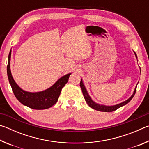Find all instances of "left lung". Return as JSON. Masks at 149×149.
Wrapping results in <instances>:
<instances>
[{
    "label": "left lung",
    "mask_w": 149,
    "mask_h": 149,
    "mask_svg": "<svg viewBox=\"0 0 149 149\" xmlns=\"http://www.w3.org/2000/svg\"><path fill=\"white\" fill-rule=\"evenodd\" d=\"M134 53L135 54L136 58H137V54H136L135 52H134ZM80 87H81V90H82V93H83V94H84L85 101H86L88 105H89L91 108H93V109H95L96 110L100 111V112H113V111L117 110L118 108H119L120 107H123V106L125 105L126 104H127V103L133 99V97H134L135 92H136V89H137V87H136L135 89V91H134V93H133V94L132 95V97H131L130 99H128L127 100H125V101L123 102L122 103H120V104H118L114 105V106H104V105H100V104H97V103L95 102L91 99V97H89V94H88V93L86 89H85L84 84H83L82 79H81Z\"/></svg>",
    "instance_id": "8db88e82"
}]
</instances>
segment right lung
<instances>
[{
    "label": "right lung",
    "instance_id": "1",
    "mask_svg": "<svg viewBox=\"0 0 149 149\" xmlns=\"http://www.w3.org/2000/svg\"><path fill=\"white\" fill-rule=\"evenodd\" d=\"M11 50L8 55V64L7 65V74L12 91L19 101L25 106L32 109L44 110L51 107L58 101L62 89L68 81L70 75L68 74L64 75L49 89L43 91L30 93L22 90L15 82L10 71Z\"/></svg>",
    "mask_w": 149,
    "mask_h": 149
}]
</instances>
